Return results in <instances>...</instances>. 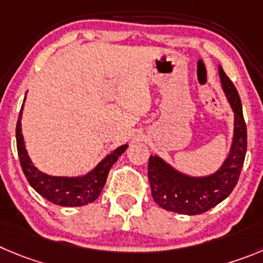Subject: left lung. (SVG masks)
Listing matches in <instances>:
<instances>
[{
    "label": "left lung",
    "mask_w": 263,
    "mask_h": 263,
    "mask_svg": "<svg viewBox=\"0 0 263 263\" xmlns=\"http://www.w3.org/2000/svg\"><path fill=\"white\" fill-rule=\"evenodd\" d=\"M219 76L223 90L235 112L234 143L230 156L217 173L205 178L183 175L159 157L151 156L148 178L152 196L156 203L168 212L185 215L206 213L228 197L239 180L247 153V124L239 93L222 66H219Z\"/></svg>",
    "instance_id": "left-lung-1"
}]
</instances>
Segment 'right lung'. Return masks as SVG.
Instances as JSON below:
<instances>
[{
  "mask_svg": "<svg viewBox=\"0 0 263 263\" xmlns=\"http://www.w3.org/2000/svg\"><path fill=\"white\" fill-rule=\"evenodd\" d=\"M22 109L16 122V149L22 170L31 187L50 202L60 206H83L93 202L100 196L110 168L118 161L119 156L124 153L127 145H122L112 153L105 157L89 174L80 178H61L50 176L39 171L32 165L24 146L23 135L21 128Z\"/></svg>",
  "mask_w": 263,
  "mask_h": 263,
  "instance_id": "right-lung-1",
  "label": "right lung"
}]
</instances>
